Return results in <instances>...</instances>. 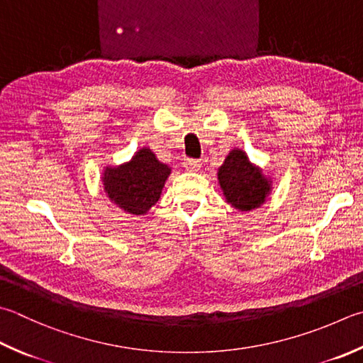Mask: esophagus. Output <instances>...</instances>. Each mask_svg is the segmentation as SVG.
<instances>
[{
	"mask_svg": "<svg viewBox=\"0 0 363 363\" xmlns=\"http://www.w3.org/2000/svg\"><path fill=\"white\" fill-rule=\"evenodd\" d=\"M183 166L186 170H191V172H196V170H199L202 167V161L201 160H194V158H188L184 160Z\"/></svg>",
	"mask_w": 363,
	"mask_h": 363,
	"instance_id": "34e87169",
	"label": "esophagus"
}]
</instances>
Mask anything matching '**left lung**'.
Instances as JSON below:
<instances>
[{"mask_svg": "<svg viewBox=\"0 0 363 363\" xmlns=\"http://www.w3.org/2000/svg\"><path fill=\"white\" fill-rule=\"evenodd\" d=\"M223 194L232 207L240 211L257 208L270 194L272 182L255 166L243 150L234 148L218 169Z\"/></svg>", "mask_w": 363, "mask_h": 363, "instance_id": "left-lung-1", "label": "left lung"}]
</instances>
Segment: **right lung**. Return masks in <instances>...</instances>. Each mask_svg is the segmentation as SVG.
Returning <instances> with one entry per match:
<instances>
[{"label":"right lung","mask_w":363,"mask_h":363,"mask_svg":"<svg viewBox=\"0 0 363 363\" xmlns=\"http://www.w3.org/2000/svg\"><path fill=\"white\" fill-rule=\"evenodd\" d=\"M102 175L108 199L126 213L145 215L160 201L170 167L158 161L150 148H140L131 161L106 167Z\"/></svg>","instance_id":"add662e5"}]
</instances>
